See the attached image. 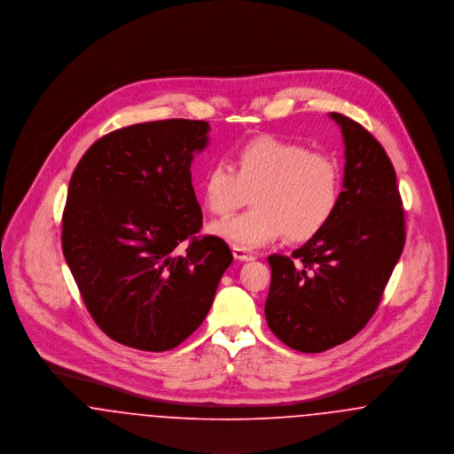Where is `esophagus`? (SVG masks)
<instances>
[{
  "mask_svg": "<svg viewBox=\"0 0 454 454\" xmlns=\"http://www.w3.org/2000/svg\"><path fill=\"white\" fill-rule=\"evenodd\" d=\"M233 257H235L237 260H239V262H248V260L255 259L252 254H248L247 250H243V248H238V247H233Z\"/></svg>",
  "mask_w": 454,
  "mask_h": 454,
  "instance_id": "1",
  "label": "esophagus"
}]
</instances>
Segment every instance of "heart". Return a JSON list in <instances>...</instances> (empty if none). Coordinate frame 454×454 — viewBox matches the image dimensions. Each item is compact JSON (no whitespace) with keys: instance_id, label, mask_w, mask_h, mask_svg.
<instances>
[{"instance_id":"1","label":"heart","mask_w":454,"mask_h":454,"mask_svg":"<svg viewBox=\"0 0 454 454\" xmlns=\"http://www.w3.org/2000/svg\"><path fill=\"white\" fill-rule=\"evenodd\" d=\"M202 202L215 216H230L252 194L248 213L211 226L233 247L252 250L286 237L308 241L335 215L340 168L326 153L276 136L238 145L231 167L215 163L200 182Z\"/></svg>"}]
</instances>
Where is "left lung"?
<instances>
[{
	"label": "left lung",
	"instance_id": "obj_1",
	"mask_svg": "<svg viewBox=\"0 0 454 454\" xmlns=\"http://www.w3.org/2000/svg\"><path fill=\"white\" fill-rule=\"evenodd\" d=\"M344 137V191L330 223L291 257L269 255V328L300 352L352 339L376 311L405 245L396 173L361 124L330 112Z\"/></svg>",
	"mask_w": 454,
	"mask_h": 454
}]
</instances>
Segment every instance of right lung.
Instances as JSON below:
<instances>
[{
	"label": "right lung",
	"mask_w": 454,
	"mask_h": 454,
	"mask_svg": "<svg viewBox=\"0 0 454 454\" xmlns=\"http://www.w3.org/2000/svg\"><path fill=\"white\" fill-rule=\"evenodd\" d=\"M206 121L168 119L114 130L76 165L63 215V254L90 315L122 346L161 352L207 317L233 262L217 237H195L202 211L191 165L209 145ZM184 240V254L172 250Z\"/></svg>",
	"instance_id": "1"
}]
</instances>
